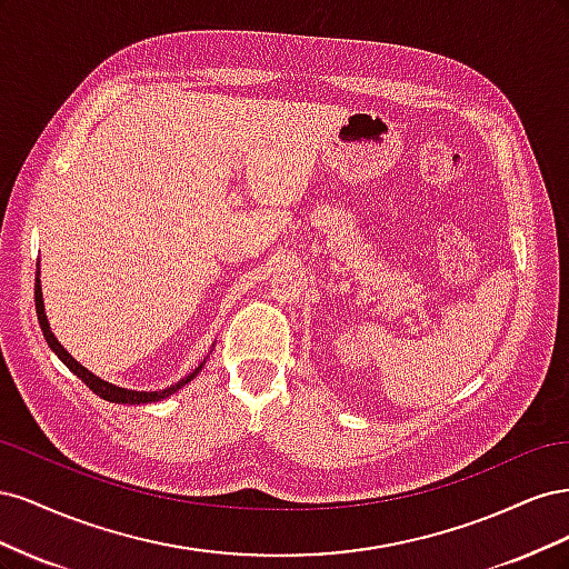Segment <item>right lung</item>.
<instances>
[{
	"label": "right lung",
	"instance_id": "right-lung-1",
	"mask_svg": "<svg viewBox=\"0 0 569 569\" xmlns=\"http://www.w3.org/2000/svg\"><path fill=\"white\" fill-rule=\"evenodd\" d=\"M36 308H38V320H40L42 335H44V339H47V343H49V349L54 351V353L61 358V363H63L68 370H71L73 375H78L84 385H88L97 396H101V399L109 401V403H130V406L157 403V401H161V399H168V396H170V393H176L178 389H182L187 382H192L194 377L199 375V370L203 368V363H201L199 368H194L192 372L184 375L178 385H170V387L159 389V391H134V389H126V387H116V385H111V382H104V380H101V377L92 375L88 368H82V366L78 363V360L61 347L59 339H57L54 335H51V330H49V320H47V313H44V301H42L40 268H38V278H36Z\"/></svg>",
	"mask_w": 569,
	"mask_h": 569
}]
</instances>
